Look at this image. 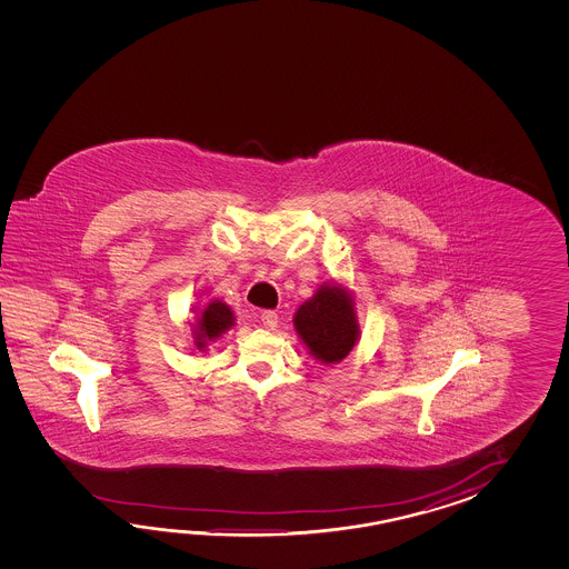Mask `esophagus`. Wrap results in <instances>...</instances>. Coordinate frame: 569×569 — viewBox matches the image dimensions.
<instances>
[{"mask_svg":"<svg viewBox=\"0 0 569 569\" xmlns=\"http://www.w3.org/2000/svg\"><path fill=\"white\" fill-rule=\"evenodd\" d=\"M260 321H262V326L267 327V329H274V327L279 326V315L274 313V311H262Z\"/></svg>","mask_w":569,"mask_h":569,"instance_id":"esophagus-1","label":"esophagus"}]
</instances>
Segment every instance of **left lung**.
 Here are the masks:
<instances>
[{"label": "left lung", "mask_w": 569, "mask_h": 569, "mask_svg": "<svg viewBox=\"0 0 569 569\" xmlns=\"http://www.w3.org/2000/svg\"><path fill=\"white\" fill-rule=\"evenodd\" d=\"M305 348L321 363H338L360 341L356 301L348 287L323 282L292 317Z\"/></svg>", "instance_id": "obj_1"}]
</instances>
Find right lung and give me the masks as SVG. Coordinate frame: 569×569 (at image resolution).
<instances>
[{
	"mask_svg": "<svg viewBox=\"0 0 569 569\" xmlns=\"http://www.w3.org/2000/svg\"><path fill=\"white\" fill-rule=\"evenodd\" d=\"M233 326L236 315L231 311L230 305L221 299H211L203 309L194 313V321L191 323V336L197 350L206 351L211 341L221 338Z\"/></svg>",
	"mask_w": 569,
	"mask_h": 569,
	"instance_id": "right-lung-1",
	"label": "right lung"
}]
</instances>
